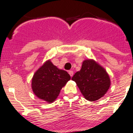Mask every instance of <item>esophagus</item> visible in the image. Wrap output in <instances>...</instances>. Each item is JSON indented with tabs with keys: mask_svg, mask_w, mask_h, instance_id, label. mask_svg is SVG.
Wrapping results in <instances>:
<instances>
[{
	"mask_svg": "<svg viewBox=\"0 0 133 133\" xmlns=\"http://www.w3.org/2000/svg\"><path fill=\"white\" fill-rule=\"evenodd\" d=\"M68 73H69V74L70 75L71 77H73V75H74V71H73L72 70H69V71H68Z\"/></svg>",
	"mask_w": 133,
	"mask_h": 133,
	"instance_id": "34e87169",
	"label": "esophagus"
}]
</instances>
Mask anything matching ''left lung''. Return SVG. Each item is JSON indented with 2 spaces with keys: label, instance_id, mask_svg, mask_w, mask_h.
I'll return each mask as SVG.
<instances>
[{
  "label": "left lung",
  "instance_id": "left-lung-1",
  "mask_svg": "<svg viewBox=\"0 0 133 133\" xmlns=\"http://www.w3.org/2000/svg\"><path fill=\"white\" fill-rule=\"evenodd\" d=\"M71 79L89 101L97 100L104 96L110 86L106 70L92 59L84 61L81 70L75 73Z\"/></svg>",
  "mask_w": 133,
  "mask_h": 133
}]
</instances>
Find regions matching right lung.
Returning a JSON list of instances; mask_svg holds the SVG:
<instances>
[{"mask_svg": "<svg viewBox=\"0 0 133 133\" xmlns=\"http://www.w3.org/2000/svg\"><path fill=\"white\" fill-rule=\"evenodd\" d=\"M70 79L67 71L59 69L48 60L33 75L32 89L38 98L49 103L53 102L59 95L62 88Z\"/></svg>", "mask_w": 133, "mask_h": 133, "instance_id": "1", "label": "right lung"}]
</instances>
